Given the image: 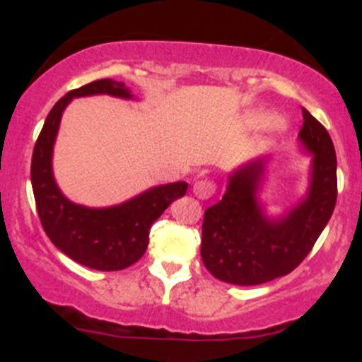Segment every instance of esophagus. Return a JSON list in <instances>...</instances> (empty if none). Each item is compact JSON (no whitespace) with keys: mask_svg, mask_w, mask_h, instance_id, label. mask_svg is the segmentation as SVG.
Instances as JSON below:
<instances>
[{"mask_svg":"<svg viewBox=\"0 0 362 362\" xmlns=\"http://www.w3.org/2000/svg\"><path fill=\"white\" fill-rule=\"evenodd\" d=\"M194 194L195 197L202 199V201H206V199L213 197V194L216 192V184L213 180H197L194 184Z\"/></svg>","mask_w":362,"mask_h":362,"instance_id":"34e87169","label":"esophagus"}]
</instances>
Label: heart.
<instances>
[{"label":"heart","instance_id":"b5f03b06","mask_svg":"<svg viewBox=\"0 0 362 362\" xmlns=\"http://www.w3.org/2000/svg\"><path fill=\"white\" fill-rule=\"evenodd\" d=\"M262 119H264V115H260V114L253 115V117H252V120H253V122H262ZM274 126H281V124H279V122H277V120H276V122H274Z\"/></svg>","mask_w":362,"mask_h":362}]
</instances>
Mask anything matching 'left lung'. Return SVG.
<instances>
[{"instance_id":"left-lung-1","label":"left lung","mask_w":362,"mask_h":362,"mask_svg":"<svg viewBox=\"0 0 362 362\" xmlns=\"http://www.w3.org/2000/svg\"><path fill=\"white\" fill-rule=\"evenodd\" d=\"M300 139L313 153L308 197L279 221H269L257 204L262 161L230 177L226 194L207 207L202 221L201 257L216 279L257 286L293 272L305 260L337 202V158L330 134L303 109Z\"/></svg>"}]
</instances>
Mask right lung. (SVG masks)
Wrapping results in <instances>:
<instances>
[{"instance_id": "obj_1", "label": "right lung", "mask_w": 362, "mask_h": 362, "mask_svg": "<svg viewBox=\"0 0 362 362\" xmlns=\"http://www.w3.org/2000/svg\"><path fill=\"white\" fill-rule=\"evenodd\" d=\"M98 93L132 97L122 81L105 78L68 91L57 100L35 141L30 167L32 190L45 235L64 255L95 271H122L144 255L153 223L175 199L185 195L189 184L175 182L153 187L124 204L105 209H91L68 201L57 189L51 167L61 115L73 98Z\"/></svg>"}]
</instances>
